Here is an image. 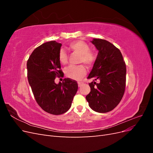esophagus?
Returning <instances> with one entry per match:
<instances>
[{"mask_svg":"<svg viewBox=\"0 0 153 153\" xmlns=\"http://www.w3.org/2000/svg\"><path fill=\"white\" fill-rule=\"evenodd\" d=\"M78 87H81L83 84H84V83H83V82H78Z\"/></svg>","mask_w":153,"mask_h":153,"instance_id":"1","label":"esophagus"}]
</instances>
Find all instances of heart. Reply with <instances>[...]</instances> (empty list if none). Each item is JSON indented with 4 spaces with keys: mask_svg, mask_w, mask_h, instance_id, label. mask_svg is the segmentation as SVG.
<instances>
[{
    "mask_svg": "<svg viewBox=\"0 0 153 153\" xmlns=\"http://www.w3.org/2000/svg\"><path fill=\"white\" fill-rule=\"evenodd\" d=\"M69 48L73 52L80 55L78 62L84 63L87 67H91L93 65L96 59V54L90 50L89 45L83 41H75L69 45ZM59 60L62 64L68 63V55L65 51L61 50L59 53ZM67 77L73 80H80L86 74V69L84 65L76 66H71L68 67L65 71Z\"/></svg>",
    "mask_w": 153,
    "mask_h": 153,
    "instance_id": "1",
    "label": "heart"
}]
</instances>
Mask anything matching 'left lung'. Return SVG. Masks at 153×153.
<instances>
[{
    "instance_id": "8db88e82",
    "label": "left lung",
    "mask_w": 153,
    "mask_h": 153,
    "mask_svg": "<svg viewBox=\"0 0 153 153\" xmlns=\"http://www.w3.org/2000/svg\"><path fill=\"white\" fill-rule=\"evenodd\" d=\"M92 43L99 52L88 79L91 92L86 96L90 107L96 112L106 113L112 110L121 101L126 87V67L122 53L111 43L93 39ZM99 79L100 82L95 81Z\"/></svg>"
}]
</instances>
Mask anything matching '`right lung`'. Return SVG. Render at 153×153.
<instances>
[{
    "mask_svg": "<svg viewBox=\"0 0 153 153\" xmlns=\"http://www.w3.org/2000/svg\"><path fill=\"white\" fill-rule=\"evenodd\" d=\"M61 43L55 41L37 47L27 62V78L37 103L45 112L61 115L70 108L78 90L77 82L64 78L56 84V77H63L59 60Z\"/></svg>",
    "mask_w": 153,
    "mask_h": 153,
    "instance_id": "1",
    "label": "right lung"
}]
</instances>
